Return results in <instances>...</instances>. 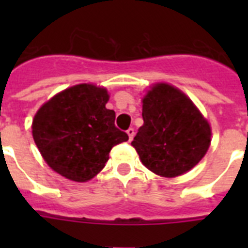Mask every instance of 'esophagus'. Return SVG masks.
Listing matches in <instances>:
<instances>
[{
	"instance_id": "obj_1",
	"label": "esophagus",
	"mask_w": 248,
	"mask_h": 248,
	"mask_svg": "<svg viewBox=\"0 0 248 248\" xmlns=\"http://www.w3.org/2000/svg\"><path fill=\"white\" fill-rule=\"evenodd\" d=\"M127 135H128V139H130V140L134 139V136H135V130H134V128H132V127L128 128V130H127Z\"/></svg>"
}]
</instances>
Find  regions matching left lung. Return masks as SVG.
Instances as JSON below:
<instances>
[{"label": "left lung", "instance_id": "8db88e82", "mask_svg": "<svg viewBox=\"0 0 248 248\" xmlns=\"http://www.w3.org/2000/svg\"><path fill=\"white\" fill-rule=\"evenodd\" d=\"M144 124L131 145L152 172L175 177L193 169L211 143V128L180 90L158 83L143 99Z\"/></svg>", "mask_w": 248, "mask_h": 248}]
</instances>
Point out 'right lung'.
I'll use <instances>...</instances> for the list:
<instances>
[{"label":"right lung","mask_w":248,"mask_h":248,"mask_svg":"<svg viewBox=\"0 0 248 248\" xmlns=\"http://www.w3.org/2000/svg\"><path fill=\"white\" fill-rule=\"evenodd\" d=\"M107 90L77 85L55 95L34 116L37 148L54 171L73 181H87L100 172L117 144L128 135L116 127L114 110L105 108Z\"/></svg>","instance_id":"1"}]
</instances>
